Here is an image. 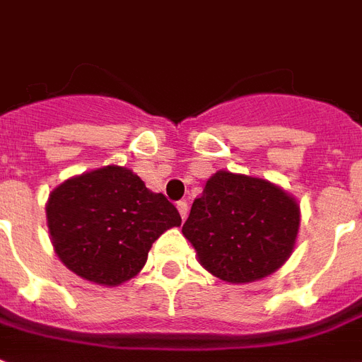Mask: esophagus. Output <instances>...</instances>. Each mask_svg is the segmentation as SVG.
Masks as SVG:
<instances>
[{
  "label": "esophagus",
  "mask_w": 362,
  "mask_h": 362,
  "mask_svg": "<svg viewBox=\"0 0 362 362\" xmlns=\"http://www.w3.org/2000/svg\"><path fill=\"white\" fill-rule=\"evenodd\" d=\"M176 209H178V212H180L182 220H186V216H187V203H186V201H178V203H176Z\"/></svg>",
  "instance_id": "1"
}]
</instances>
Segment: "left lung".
<instances>
[{
	"label": "left lung",
	"instance_id": "8db88e82",
	"mask_svg": "<svg viewBox=\"0 0 362 362\" xmlns=\"http://www.w3.org/2000/svg\"><path fill=\"white\" fill-rule=\"evenodd\" d=\"M300 209L269 182L220 170L193 201L182 233L201 266L228 283H252L291 256Z\"/></svg>",
	"mask_w": 362,
	"mask_h": 362
}]
</instances>
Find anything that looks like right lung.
I'll return each mask as SVG.
<instances>
[{"label":"right lung","instance_id":"right-lung-1","mask_svg":"<svg viewBox=\"0 0 362 362\" xmlns=\"http://www.w3.org/2000/svg\"><path fill=\"white\" fill-rule=\"evenodd\" d=\"M47 224L68 269L114 286L142 269L153 241L182 218L163 193L110 165L60 184L49 195Z\"/></svg>","mask_w":362,"mask_h":362}]
</instances>
